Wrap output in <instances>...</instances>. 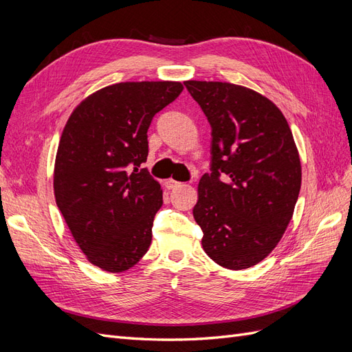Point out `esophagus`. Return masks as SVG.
<instances>
[{"mask_svg": "<svg viewBox=\"0 0 352 352\" xmlns=\"http://www.w3.org/2000/svg\"><path fill=\"white\" fill-rule=\"evenodd\" d=\"M164 185H166V188H167V189H173V188L179 186L180 184H179V182H176V180H173V179H167L166 182H164Z\"/></svg>", "mask_w": 352, "mask_h": 352, "instance_id": "esophagus-1", "label": "esophagus"}]
</instances>
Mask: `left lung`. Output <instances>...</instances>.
I'll use <instances>...</instances> for the list:
<instances>
[{"mask_svg":"<svg viewBox=\"0 0 352 352\" xmlns=\"http://www.w3.org/2000/svg\"><path fill=\"white\" fill-rule=\"evenodd\" d=\"M211 126L210 173L192 210L202 248L221 267H252L292 219L301 163L285 116L261 94L228 82L186 80Z\"/></svg>","mask_w":352,"mask_h":352,"instance_id":"left-lung-1","label":"left lung"}]
</instances>
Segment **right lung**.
Here are the masks:
<instances>
[{
  "label": "right lung",
  "instance_id": "1",
  "mask_svg": "<svg viewBox=\"0 0 352 352\" xmlns=\"http://www.w3.org/2000/svg\"><path fill=\"white\" fill-rule=\"evenodd\" d=\"M184 91L180 82H122L83 100L66 123L54 195L72 235L97 267L119 273L151 245L163 190L141 164L153 117Z\"/></svg>",
  "mask_w": 352,
  "mask_h": 352
}]
</instances>
